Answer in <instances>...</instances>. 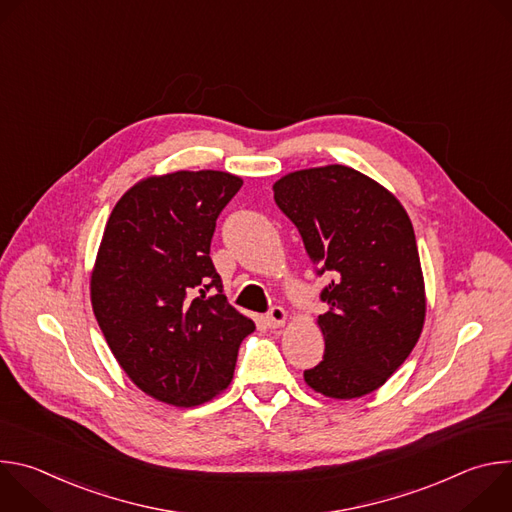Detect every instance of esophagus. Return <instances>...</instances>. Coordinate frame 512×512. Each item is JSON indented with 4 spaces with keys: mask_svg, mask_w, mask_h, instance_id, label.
<instances>
[{
    "mask_svg": "<svg viewBox=\"0 0 512 512\" xmlns=\"http://www.w3.org/2000/svg\"><path fill=\"white\" fill-rule=\"evenodd\" d=\"M287 322V312L281 308V306H273L271 310H269V314H267V324L271 326V328H279V326H283Z\"/></svg>",
    "mask_w": 512,
    "mask_h": 512,
    "instance_id": "obj_1",
    "label": "esophagus"
}]
</instances>
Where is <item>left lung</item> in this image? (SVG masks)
<instances>
[{
  "instance_id": "left-lung-1",
  "label": "left lung",
  "mask_w": 512,
  "mask_h": 512,
  "mask_svg": "<svg viewBox=\"0 0 512 512\" xmlns=\"http://www.w3.org/2000/svg\"><path fill=\"white\" fill-rule=\"evenodd\" d=\"M273 198L302 235L318 275H332L318 316L326 352L304 373L330 399L364 397L387 383L417 344L425 283L413 225L385 186L332 164L289 172Z\"/></svg>"
}]
</instances>
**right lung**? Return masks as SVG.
<instances>
[{
	"mask_svg": "<svg viewBox=\"0 0 512 512\" xmlns=\"http://www.w3.org/2000/svg\"><path fill=\"white\" fill-rule=\"evenodd\" d=\"M241 186L218 170L143 178L105 225L93 312L119 367L156 401L194 407L223 393L255 330L227 302L210 259L216 218Z\"/></svg>",
	"mask_w": 512,
	"mask_h": 512,
	"instance_id": "add662e5",
	"label": "right lung"
}]
</instances>
